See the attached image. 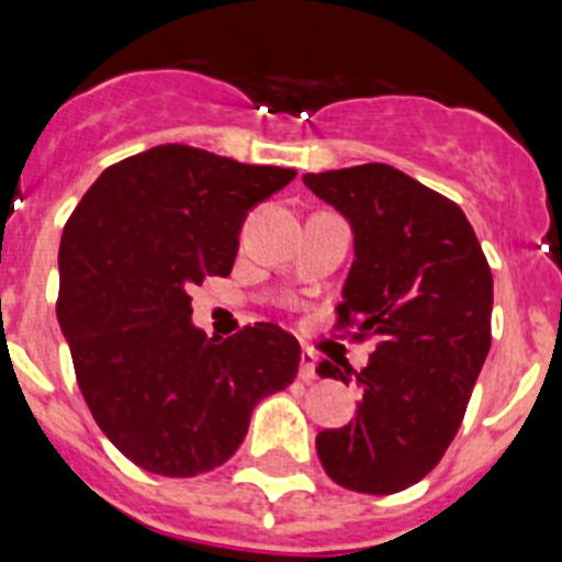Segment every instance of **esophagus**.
I'll list each match as a JSON object with an SVG mask.
<instances>
[{"mask_svg":"<svg viewBox=\"0 0 562 562\" xmlns=\"http://www.w3.org/2000/svg\"><path fill=\"white\" fill-rule=\"evenodd\" d=\"M299 378L304 383H313L315 381V353H302V367H299Z\"/></svg>","mask_w":562,"mask_h":562,"instance_id":"obj_1","label":"esophagus"}]
</instances>
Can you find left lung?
<instances>
[{
  "mask_svg": "<svg viewBox=\"0 0 562 562\" xmlns=\"http://www.w3.org/2000/svg\"><path fill=\"white\" fill-rule=\"evenodd\" d=\"M304 184L353 228L334 328L378 339L361 372L317 364L361 389L353 422L317 435V457L345 490L391 495L422 481L462 424L492 345V271L462 209L396 168L304 173Z\"/></svg>",
  "mask_w": 562,
  "mask_h": 562,
  "instance_id": "left-lung-1",
  "label": "left lung"
}]
</instances>
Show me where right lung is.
<instances>
[{"label":"right lung","instance_id":"obj_1","mask_svg":"<svg viewBox=\"0 0 562 562\" xmlns=\"http://www.w3.org/2000/svg\"><path fill=\"white\" fill-rule=\"evenodd\" d=\"M293 176L166 144L105 168L67 220L56 317L94 422L138 468H220L296 378L302 348L274 323L220 339L190 321L192 285L231 274L247 212Z\"/></svg>","mask_w":562,"mask_h":562}]
</instances>
